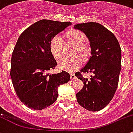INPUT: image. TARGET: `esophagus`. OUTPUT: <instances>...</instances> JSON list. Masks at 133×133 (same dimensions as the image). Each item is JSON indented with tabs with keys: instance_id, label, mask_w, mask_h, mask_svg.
I'll return each instance as SVG.
<instances>
[{
	"instance_id": "1",
	"label": "esophagus",
	"mask_w": 133,
	"mask_h": 133,
	"mask_svg": "<svg viewBox=\"0 0 133 133\" xmlns=\"http://www.w3.org/2000/svg\"><path fill=\"white\" fill-rule=\"evenodd\" d=\"M70 77H71V79H75L76 78V76L74 74H71L70 75Z\"/></svg>"
}]
</instances>
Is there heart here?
Returning <instances> with one entry per match:
<instances>
[{"label": "heart", "mask_w": 133, "mask_h": 133, "mask_svg": "<svg viewBox=\"0 0 133 133\" xmlns=\"http://www.w3.org/2000/svg\"><path fill=\"white\" fill-rule=\"evenodd\" d=\"M64 37L66 43L76 46L74 52L75 55L78 52L84 60L89 58L90 55V48L86 43L87 36L82 32L76 30H69L64 34ZM50 51L55 59H59L64 55L63 43L58 36H55L50 41ZM82 58L79 55L72 58H64L58 62V67L61 70L73 72L81 67L83 62Z\"/></svg>", "instance_id": "1"}]
</instances>
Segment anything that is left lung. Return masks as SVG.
<instances>
[{"mask_svg": "<svg viewBox=\"0 0 133 133\" xmlns=\"http://www.w3.org/2000/svg\"><path fill=\"white\" fill-rule=\"evenodd\" d=\"M85 33L90 41L92 56L75 76L83 81V87L76 94L80 106L92 111L107 107L117 89L121 70V48L114 34L100 23L88 22L74 25ZM90 72V79L81 72Z\"/></svg>", "mask_w": 133, "mask_h": 133, "instance_id": "1", "label": "left lung"}]
</instances>
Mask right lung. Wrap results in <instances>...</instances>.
Returning a JSON list of instances; mask_svg holds the SVG:
<instances>
[{"mask_svg": "<svg viewBox=\"0 0 133 133\" xmlns=\"http://www.w3.org/2000/svg\"><path fill=\"white\" fill-rule=\"evenodd\" d=\"M69 22L41 19L19 36L11 57L10 75L19 100L29 108L41 110L57 100L58 87L70 80L65 71L50 74L57 65L50 51V42L71 25Z\"/></svg>", "mask_w": 133, "mask_h": 133, "instance_id": "obj_1", "label": "right lung"}]
</instances>
